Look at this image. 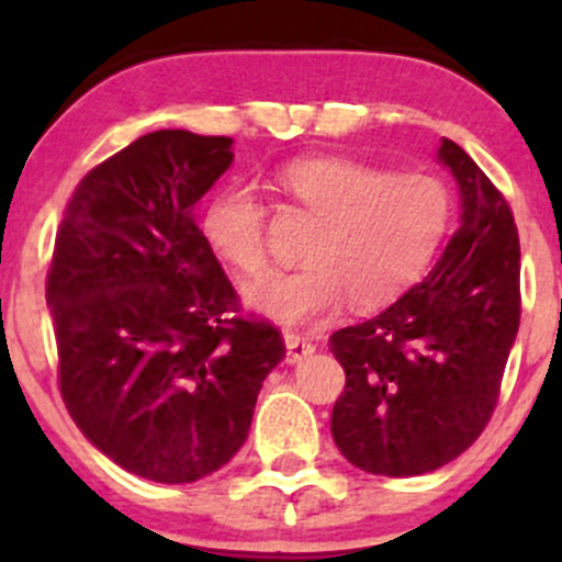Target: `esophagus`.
<instances>
[{"label":"esophagus","instance_id":"34e87169","mask_svg":"<svg viewBox=\"0 0 562 562\" xmlns=\"http://www.w3.org/2000/svg\"><path fill=\"white\" fill-rule=\"evenodd\" d=\"M285 348H288V353H285L288 364H302L307 356L315 353V345L310 342V339L299 337V334H293V331L285 334Z\"/></svg>","mask_w":562,"mask_h":562}]
</instances>
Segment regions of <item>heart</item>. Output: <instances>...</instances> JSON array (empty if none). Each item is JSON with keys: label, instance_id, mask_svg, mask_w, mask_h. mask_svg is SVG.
Wrapping results in <instances>:
<instances>
[{"label": "heart", "instance_id": "b5f03b06", "mask_svg": "<svg viewBox=\"0 0 562 562\" xmlns=\"http://www.w3.org/2000/svg\"><path fill=\"white\" fill-rule=\"evenodd\" d=\"M277 190L321 220L296 271L245 288L249 310L282 326H315L350 296L381 307L416 285L451 217L449 190L424 173H386L350 157H304L277 173ZM266 209L249 184H225L203 206L201 231L217 258L241 274L266 266Z\"/></svg>", "mask_w": 562, "mask_h": 562}]
</instances>
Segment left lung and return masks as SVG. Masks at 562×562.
<instances>
[{
    "label": "left lung",
    "mask_w": 562,
    "mask_h": 562,
    "mask_svg": "<svg viewBox=\"0 0 562 562\" xmlns=\"http://www.w3.org/2000/svg\"><path fill=\"white\" fill-rule=\"evenodd\" d=\"M438 160L459 187V228L424 282L381 315L331 334L345 391L337 449L375 475H422L484 432L519 331V236L506 198L454 140Z\"/></svg>",
    "instance_id": "left-lung-1"
}]
</instances>
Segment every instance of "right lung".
Masks as SVG:
<instances>
[{
  "instance_id": "right-lung-1",
  "label": "right lung",
  "mask_w": 562,
  "mask_h": 562,
  "mask_svg": "<svg viewBox=\"0 0 562 562\" xmlns=\"http://www.w3.org/2000/svg\"><path fill=\"white\" fill-rule=\"evenodd\" d=\"M234 140L140 135L92 168L56 231L45 302L76 427L140 479L190 484L247 440L282 334L245 321L195 223Z\"/></svg>"
}]
</instances>
